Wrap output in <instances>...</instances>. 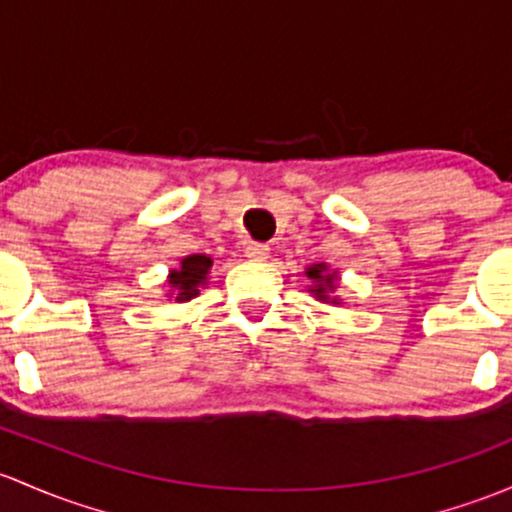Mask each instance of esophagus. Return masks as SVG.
Segmentation results:
<instances>
[{
    "label": "esophagus",
    "instance_id": "1",
    "mask_svg": "<svg viewBox=\"0 0 512 512\" xmlns=\"http://www.w3.org/2000/svg\"><path fill=\"white\" fill-rule=\"evenodd\" d=\"M245 255L250 257V260H267V255H270V247L265 245V242H247L245 247Z\"/></svg>",
    "mask_w": 512,
    "mask_h": 512
}]
</instances>
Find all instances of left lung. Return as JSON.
<instances>
[{
    "mask_svg": "<svg viewBox=\"0 0 512 512\" xmlns=\"http://www.w3.org/2000/svg\"><path fill=\"white\" fill-rule=\"evenodd\" d=\"M306 277L311 279V287L309 292L314 294L319 301H331V304H338V299H331V292L336 289V272H328L326 265H311L306 267Z\"/></svg>",
    "mask_w": 512,
    "mask_h": 512,
    "instance_id": "left-lung-1",
    "label": "left lung"
}]
</instances>
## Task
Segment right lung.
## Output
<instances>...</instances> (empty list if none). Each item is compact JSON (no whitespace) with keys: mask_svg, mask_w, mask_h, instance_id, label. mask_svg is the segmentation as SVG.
I'll return each instance as SVG.
<instances>
[{"mask_svg":"<svg viewBox=\"0 0 512 512\" xmlns=\"http://www.w3.org/2000/svg\"><path fill=\"white\" fill-rule=\"evenodd\" d=\"M213 260L208 255H188L181 260L179 270L169 274V292H174L176 301H188L198 297V287L206 284Z\"/></svg>","mask_w":512,"mask_h":512,"instance_id":"add662e5","label":"right lung"}]
</instances>
